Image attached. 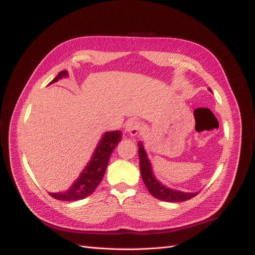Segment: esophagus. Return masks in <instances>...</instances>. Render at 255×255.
I'll use <instances>...</instances> for the list:
<instances>
[{
  "label": "esophagus",
  "mask_w": 255,
  "mask_h": 255,
  "mask_svg": "<svg viewBox=\"0 0 255 255\" xmlns=\"http://www.w3.org/2000/svg\"><path fill=\"white\" fill-rule=\"evenodd\" d=\"M141 128H142L141 127V123L135 121V120H130L126 124V132L129 135H131V136H134V135H136L137 133H139Z\"/></svg>",
  "instance_id": "1"
}]
</instances>
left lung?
<instances>
[{
  "mask_svg": "<svg viewBox=\"0 0 255 255\" xmlns=\"http://www.w3.org/2000/svg\"><path fill=\"white\" fill-rule=\"evenodd\" d=\"M212 92V90L209 89ZM137 147H139V159H140V170H141V176L144 181L145 186H146L148 192L154 196V198L161 200L164 202H184L187 200H190L198 195L199 192L194 193H186L177 190H173L168 187L161 185L159 181L152 175L151 165L149 163V160L146 156L143 145L141 142H137Z\"/></svg>",
  "mask_w": 255,
  "mask_h": 255,
  "instance_id": "obj_1",
  "label": "left lung"
}]
</instances>
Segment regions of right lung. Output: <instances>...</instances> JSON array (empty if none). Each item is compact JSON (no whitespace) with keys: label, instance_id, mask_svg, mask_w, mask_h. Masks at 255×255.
Instances as JSON below:
<instances>
[{"label":"right lung","instance_id":"1","mask_svg":"<svg viewBox=\"0 0 255 255\" xmlns=\"http://www.w3.org/2000/svg\"><path fill=\"white\" fill-rule=\"evenodd\" d=\"M62 77H67L66 70L61 71L50 83L56 82ZM122 134L123 133L120 130L106 132L103 139L100 140L95 152H94L90 163L87 164L83 172L80 174V176L75 181V184L71 186V188L64 193L50 192L49 194L56 200L68 202L82 200L86 198V196L91 195L96 190L100 181L103 180L109 159H110L114 148L118 146L119 142L122 140Z\"/></svg>","mask_w":255,"mask_h":255}]
</instances>
